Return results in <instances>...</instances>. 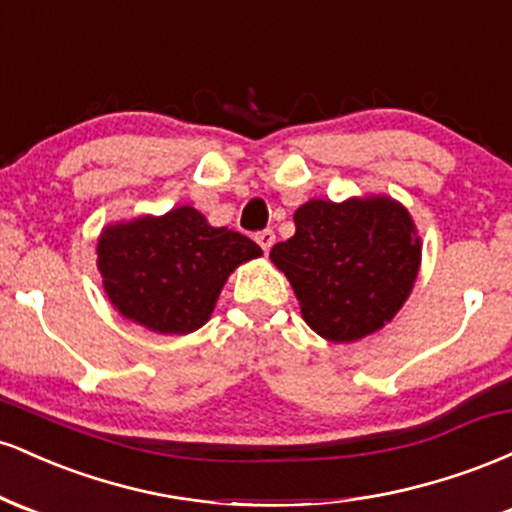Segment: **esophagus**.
Listing matches in <instances>:
<instances>
[{
  "instance_id": "esophagus-1",
  "label": "esophagus",
  "mask_w": 512,
  "mask_h": 512,
  "mask_svg": "<svg viewBox=\"0 0 512 512\" xmlns=\"http://www.w3.org/2000/svg\"><path fill=\"white\" fill-rule=\"evenodd\" d=\"M255 240H257V243H260V248H262L264 252H269V250H272L276 236H274V231H269V228H267V231L257 233Z\"/></svg>"
}]
</instances>
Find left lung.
Segmentation results:
<instances>
[{
	"mask_svg": "<svg viewBox=\"0 0 512 512\" xmlns=\"http://www.w3.org/2000/svg\"><path fill=\"white\" fill-rule=\"evenodd\" d=\"M293 221L296 233L276 243L269 260L289 279L310 330L334 344L383 330L421 267V238L407 207L387 195L310 199Z\"/></svg>",
	"mask_w": 512,
	"mask_h": 512,
	"instance_id": "1",
	"label": "left lung"
}]
</instances>
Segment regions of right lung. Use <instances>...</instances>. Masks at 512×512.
<instances>
[{"label":"right lung","mask_w":512,"mask_h":512,"mask_svg":"<svg viewBox=\"0 0 512 512\" xmlns=\"http://www.w3.org/2000/svg\"><path fill=\"white\" fill-rule=\"evenodd\" d=\"M98 272L115 310L158 334H190L209 322L223 284L260 245L211 226L195 207L108 223L98 236Z\"/></svg>","instance_id":"1"}]
</instances>
